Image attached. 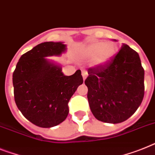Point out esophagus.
<instances>
[{
    "label": "esophagus",
    "mask_w": 155,
    "mask_h": 155,
    "mask_svg": "<svg viewBox=\"0 0 155 155\" xmlns=\"http://www.w3.org/2000/svg\"><path fill=\"white\" fill-rule=\"evenodd\" d=\"M81 74H82L83 77V80L85 81V78H87V76H88V73H87V71H85V70H82V71H81Z\"/></svg>",
    "instance_id": "34e87169"
}]
</instances>
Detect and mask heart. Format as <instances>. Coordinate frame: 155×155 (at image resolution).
I'll return each mask as SVG.
<instances>
[{"label":"heart","mask_w":155,"mask_h":155,"mask_svg":"<svg viewBox=\"0 0 155 155\" xmlns=\"http://www.w3.org/2000/svg\"><path fill=\"white\" fill-rule=\"evenodd\" d=\"M118 52V47L111 41H90L80 50L79 55L85 61L91 60L92 66L101 67L109 63Z\"/></svg>","instance_id":"obj_1"}]
</instances>
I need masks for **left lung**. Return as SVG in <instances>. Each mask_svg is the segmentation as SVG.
<instances>
[{
	"mask_svg": "<svg viewBox=\"0 0 155 155\" xmlns=\"http://www.w3.org/2000/svg\"><path fill=\"white\" fill-rule=\"evenodd\" d=\"M114 41H116L114 39ZM85 84L87 97L95 118L119 124L131 117L144 97V70L139 54L123 43L111 62L88 70Z\"/></svg>",
	"mask_w": 155,
	"mask_h": 155,
	"instance_id": "obj_1",
	"label": "left lung"
}]
</instances>
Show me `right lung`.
Segmentation results:
<instances>
[{
  "label": "right lung",
  "mask_w": 155,
  "mask_h": 155,
  "mask_svg": "<svg viewBox=\"0 0 155 155\" xmlns=\"http://www.w3.org/2000/svg\"><path fill=\"white\" fill-rule=\"evenodd\" d=\"M66 51L63 42L38 44L20 57L12 74L17 108L40 127H52L66 120L70 98L83 83L80 70L66 76L59 64L47 58L62 55Z\"/></svg>",
  "instance_id": "add662e5"
}]
</instances>
